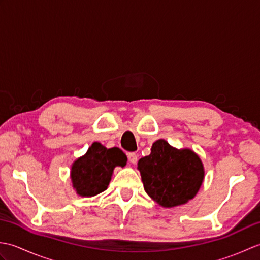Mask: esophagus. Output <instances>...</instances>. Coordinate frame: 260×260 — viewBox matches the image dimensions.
Listing matches in <instances>:
<instances>
[{
    "label": "esophagus",
    "mask_w": 260,
    "mask_h": 260,
    "mask_svg": "<svg viewBox=\"0 0 260 260\" xmlns=\"http://www.w3.org/2000/svg\"><path fill=\"white\" fill-rule=\"evenodd\" d=\"M127 156H128V161L132 164H136L137 163V159H139V156H137V154L134 152H131L127 154Z\"/></svg>",
    "instance_id": "esophagus-1"
}]
</instances>
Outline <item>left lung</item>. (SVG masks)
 <instances>
[{
  "mask_svg": "<svg viewBox=\"0 0 260 260\" xmlns=\"http://www.w3.org/2000/svg\"><path fill=\"white\" fill-rule=\"evenodd\" d=\"M151 154L139 161L146 193L163 207H175L194 198L204 171L200 157L191 150H176L167 141L154 143Z\"/></svg>",
  "mask_w": 260,
  "mask_h": 260,
  "instance_id": "8db88e82",
  "label": "left lung"
}]
</instances>
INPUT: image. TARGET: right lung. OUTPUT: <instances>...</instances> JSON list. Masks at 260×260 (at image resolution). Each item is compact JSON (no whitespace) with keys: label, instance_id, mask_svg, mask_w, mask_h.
<instances>
[{"label":"right lung","instance_id":"1","mask_svg":"<svg viewBox=\"0 0 260 260\" xmlns=\"http://www.w3.org/2000/svg\"><path fill=\"white\" fill-rule=\"evenodd\" d=\"M127 156L118 147L106 148L92 143L84 156L71 168V180L81 197H93L107 189L115 167H125Z\"/></svg>","mask_w":260,"mask_h":260}]
</instances>
